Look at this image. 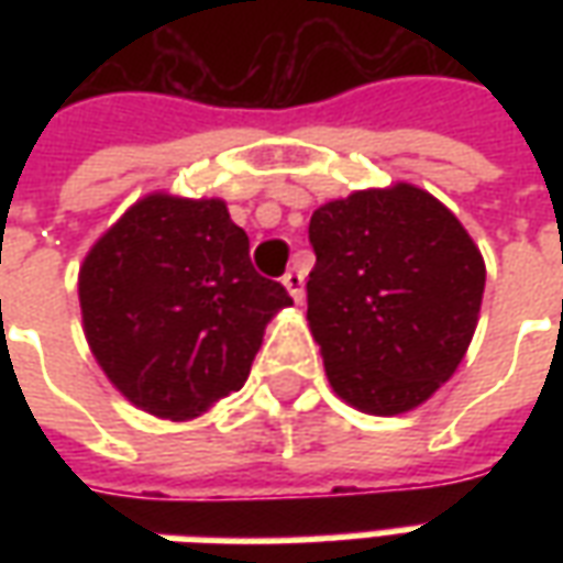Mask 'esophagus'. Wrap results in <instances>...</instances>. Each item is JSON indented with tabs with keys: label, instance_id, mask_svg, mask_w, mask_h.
Returning <instances> with one entry per match:
<instances>
[{
	"label": "esophagus",
	"instance_id": "34e87169",
	"mask_svg": "<svg viewBox=\"0 0 563 563\" xmlns=\"http://www.w3.org/2000/svg\"><path fill=\"white\" fill-rule=\"evenodd\" d=\"M283 286L289 289V295H292L295 301H301V298H305V274H301L298 268L286 271V274H283Z\"/></svg>",
	"mask_w": 563,
	"mask_h": 563
}]
</instances>
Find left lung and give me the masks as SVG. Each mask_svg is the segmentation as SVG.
<instances>
[{"label": "left lung", "instance_id": "8db88e82", "mask_svg": "<svg viewBox=\"0 0 563 563\" xmlns=\"http://www.w3.org/2000/svg\"><path fill=\"white\" fill-rule=\"evenodd\" d=\"M310 244L307 322L331 389L371 416L428 401L483 305V253L455 213L419 186L365 189L313 210Z\"/></svg>", "mask_w": 563, "mask_h": 563}]
</instances>
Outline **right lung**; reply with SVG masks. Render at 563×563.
I'll return each mask as SVG.
<instances>
[{"label": "right lung", "instance_id": "right-lung-1", "mask_svg": "<svg viewBox=\"0 0 563 563\" xmlns=\"http://www.w3.org/2000/svg\"><path fill=\"white\" fill-rule=\"evenodd\" d=\"M84 334L129 401L196 419L246 383L271 317L292 305L250 262L220 198H141L92 244L78 277Z\"/></svg>", "mask_w": 563, "mask_h": 563}]
</instances>
